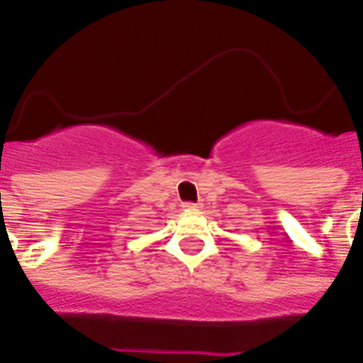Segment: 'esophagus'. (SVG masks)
<instances>
[{"label": "esophagus", "instance_id": "1", "mask_svg": "<svg viewBox=\"0 0 363 363\" xmlns=\"http://www.w3.org/2000/svg\"><path fill=\"white\" fill-rule=\"evenodd\" d=\"M182 207H184V209H186V211H196V209H198V205H196V203H184V205H182Z\"/></svg>", "mask_w": 363, "mask_h": 363}]
</instances>
